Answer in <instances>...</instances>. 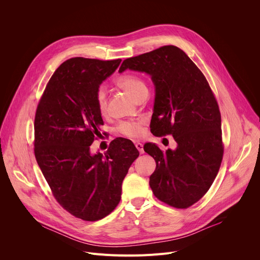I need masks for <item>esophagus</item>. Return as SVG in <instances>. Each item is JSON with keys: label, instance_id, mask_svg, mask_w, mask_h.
I'll return each mask as SVG.
<instances>
[{"label": "esophagus", "instance_id": "obj_1", "mask_svg": "<svg viewBox=\"0 0 260 260\" xmlns=\"http://www.w3.org/2000/svg\"><path fill=\"white\" fill-rule=\"evenodd\" d=\"M136 147H137V149L139 150V152H140L141 154L144 153V148H143V144H142V143L137 142V143H136Z\"/></svg>", "mask_w": 260, "mask_h": 260}]
</instances>
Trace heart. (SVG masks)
Segmentation results:
<instances>
[{
    "instance_id": "b5f03b06",
    "label": "heart",
    "mask_w": 260,
    "mask_h": 260,
    "mask_svg": "<svg viewBox=\"0 0 260 260\" xmlns=\"http://www.w3.org/2000/svg\"><path fill=\"white\" fill-rule=\"evenodd\" d=\"M115 83L127 91L131 95H133L135 99H137L142 92L147 90V85L139 76L133 75V74H124L115 79ZM95 104L102 114H105L107 111V94L104 87L98 88L95 92ZM143 121H129V122H123L119 127L118 131L120 134L127 138L137 139L141 138L144 135V127H143Z\"/></svg>"
}]
</instances>
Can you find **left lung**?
Listing matches in <instances>:
<instances>
[{
  "instance_id": "8db88e82",
  "label": "left lung",
  "mask_w": 260,
  "mask_h": 260,
  "mask_svg": "<svg viewBox=\"0 0 260 260\" xmlns=\"http://www.w3.org/2000/svg\"><path fill=\"white\" fill-rule=\"evenodd\" d=\"M125 70L151 77L155 88L151 132L172 135L177 142L176 149L167 151L154 143L144 145L156 162L149 179L153 194L172 207L188 208L209 190L223 156L216 99L200 69L173 45L126 58L119 73Z\"/></svg>"
}]
</instances>
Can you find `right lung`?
Returning a JSON list of instances; mask_svg holds the SVG:
<instances>
[{"label":"right lung","mask_w":260,"mask_h":260,"mask_svg":"<svg viewBox=\"0 0 260 260\" xmlns=\"http://www.w3.org/2000/svg\"><path fill=\"white\" fill-rule=\"evenodd\" d=\"M120 62L66 60L50 78L36 112L37 162L59 205L85 221L100 220L116 208L123 179L140 154L123 138L111 142L104 154L90 151L104 124L95 92Z\"/></svg>","instance_id":"right-lung-1"}]
</instances>
